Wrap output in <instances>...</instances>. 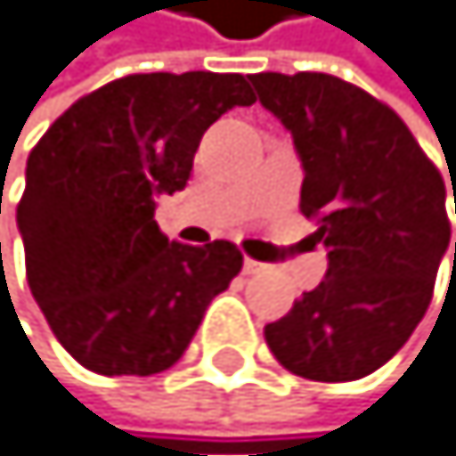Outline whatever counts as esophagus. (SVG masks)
<instances>
[{
    "instance_id": "1",
    "label": "esophagus",
    "mask_w": 456,
    "mask_h": 456,
    "mask_svg": "<svg viewBox=\"0 0 456 456\" xmlns=\"http://www.w3.org/2000/svg\"><path fill=\"white\" fill-rule=\"evenodd\" d=\"M265 270H267V265L253 262V258H244V273H247V276H253V273H265Z\"/></svg>"
}]
</instances>
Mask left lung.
<instances>
[{
  "instance_id": "left-lung-1",
  "label": "left lung",
  "mask_w": 456,
  "mask_h": 456,
  "mask_svg": "<svg viewBox=\"0 0 456 456\" xmlns=\"http://www.w3.org/2000/svg\"><path fill=\"white\" fill-rule=\"evenodd\" d=\"M250 81L294 136L305 171L299 209L317 218L314 235L329 250L326 279L267 322L265 340L303 379H363L404 346L431 305L452 241L443 174L404 121L361 86L322 72Z\"/></svg>"
}]
</instances>
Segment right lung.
Here are the masks:
<instances>
[{
	"instance_id": "obj_1",
	"label": "right lung",
	"mask_w": 456,
	"mask_h": 456,
	"mask_svg": "<svg viewBox=\"0 0 456 456\" xmlns=\"http://www.w3.org/2000/svg\"><path fill=\"white\" fill-rule=\"evenodd\" d=\"M253 102L244 75H127L77 98L37 142L17 206L25 276L81 367H174L238 276L232 241H168L153 209L159 194L186 189L206 127Z\"/></svg>"
}]
</instances>
